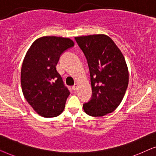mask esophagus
<instances>
[{
    "label": "esophagus",
    "instance_id": "1",
    "mask_svg": "<svg viewBox=\"0 0 156 156\" xmlns=\"http://www.w3.org/2000/svg\"><path fill=\"white\" fill-rule=\"evenodd\" d=\"M78 87H79V85L77 84H75L73 87H72V89H73V90L76 91L78 89Z\"/></svg>",
    "mask_w": 156,
    "mask_h": 156
}]
</instances>
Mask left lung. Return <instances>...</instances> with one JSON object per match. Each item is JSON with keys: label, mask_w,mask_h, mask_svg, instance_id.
<instances>
[{"label": "left lung", "mask_w": 156, "mask_h": 156, "mask_svg": "<svg viewBox=\"0 0 156 156\" xmlns=\"http://www.w3.org/2000/svg\"><path fill=\"white\" fill-rule=\"evenodd\" d=\"M87 57L92 97L83 108L91 116H103L119 106L129 84V69L123 55L104 34L75 37Z\"/></svg>", "instance_id": "8db88e82"}]
</instances>
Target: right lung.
I'll use <instances>...</instances> for the list:
<instances>
[{"label": "right lung", "mask_w": 156, "mask_h": 156, "mask_svg": "<svg viewBox=\"0 0 156 156\" xmlns=\"http://www.w3.org/2000/svg\"><path fill=\"white\" fill-rule=\"evenodd\" d=\"M74 45L70 38L43 36L27 51L21 68V87L26 101L40 116L55 117L65 109L70 92L56 66L62 53Z\"/></svg>", "instance_id": "right-lung-1"}]
</instances>
